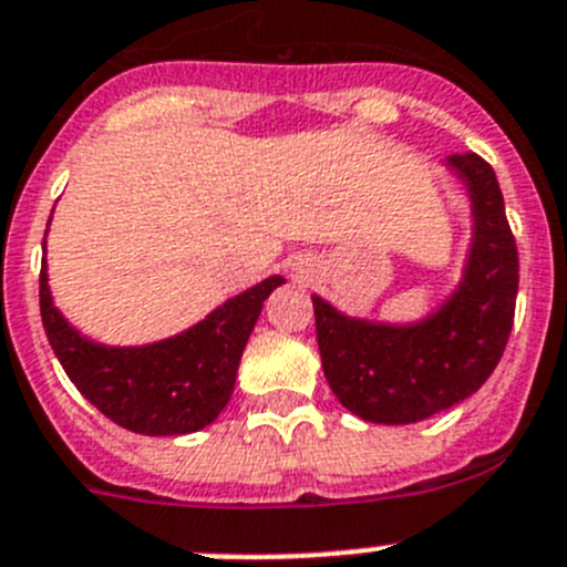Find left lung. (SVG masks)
I'll use <instances>...</instances> for the list:
<instances>
[{
	"mask_svg": "<svg viewBox=\"0 0 567 567\" xmlns=\"http://www.w3.org/2000/svg\"><path fill=\"white\" fill-rule=\"evenodd\" d=\"M444 165L464 185L472 216L453 292L410 323L351 318L311 295L329 388L362 422L413 424L464 402L492 377L512 331L520 264L495 171L477 154Z\"/></svg>",
	"mask_w": 567,
	"mask_h": 567,
	"instance_id": "8db88e82",
	"label": "left lung"
}]
</instances>
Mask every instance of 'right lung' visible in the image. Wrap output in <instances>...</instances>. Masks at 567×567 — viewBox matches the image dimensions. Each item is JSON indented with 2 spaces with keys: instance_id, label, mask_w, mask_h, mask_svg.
<instances>
[{
  "instance_id": "1",
  "label": "right lung",
  "mask_w": 567,
  "mask_h": 567,
  "mask_svg": "<svg viewBox=\"0 0 567 567\" xmlns=\"http://www.w3.org/2000/svg\"><path fill=\"white\" fill-rule=\"evenodd\" d=\"M53 219V216H50ZM287 284L269 275L225 300L205 320L145 346H103L61 315L41 261V323L72 385L106 419L140 435H188L219 419L236 388L244 346L264 300Z\"/></svg>"
}]
</instances>
